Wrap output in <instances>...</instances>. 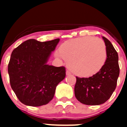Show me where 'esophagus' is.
<instances>
[{
	"mask_svg": "<svg viewBox=\"0 0 127 127\" xmlns=\"http://www.w3.org/2000/svg\"><path fill=\"white\" fill-rule=\"evenodd\" d=\"M70 74L71 73H70V72L69 71V70H66V75H67V76H69V75H70Z\"/></svg>",
	"mask_w": 127,
	"mask_h": 127,
	"instance_id": "1",
	"label": "esophagus"
}]
</instances>
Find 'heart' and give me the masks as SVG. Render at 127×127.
I'll list each match as a JSON object with an SVG mask.
<instances>
[{"instance_id":"1","label":"heart","mask_w":127,"mask_h":127,"mask_svg":"<svg viewBox=\"0 0 127 127\" xmlns=\"http://www.w3.org/2000/svg\"><path fill=\"white\" fill-rule=\"evenodd\" d=\"M55 55L64 57L74 74L90 77L99 72L104 65L107 60V50L101 39L83 37L62 44Z\"/></svg>"}]
</instances>
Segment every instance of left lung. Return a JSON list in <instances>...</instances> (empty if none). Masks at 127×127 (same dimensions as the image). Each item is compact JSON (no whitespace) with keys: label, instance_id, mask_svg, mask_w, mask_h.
Wrapping results in <instances>:
<instances>
[{"label":"left lung","instance_id":"obj_1","mask_svg":"<svg viewBox=\"0 0 127 127\" xmlns=\"http://www.w3.org/2000/svg\"><path fill=\"white\" fill-rule=\"evenodd\" d=\"M107 50V60L99 72L92 77H76L74 94L77 100L86 105L104 104L115 90L120 74L118 55L111 42L102 37Z\"/></svg>","mask_w":127,"mask_h":127}]
</instances>
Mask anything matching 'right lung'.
<instances>
[{"mask_svg": "<svg viewBox=\"0 0 127 127\" xmlns=\"http://www.w3.org/2000/svg\"><path fill=\"white\" fill-rule=\"evenodd\" d=\"M60 39L25 41L11 53L8 64L11 86L23 104L46 105L53 99L56 87L65 77V68L47 64Z\"/></svg>", "mask_w": 127, "mask_h": 127, "instance_id": "1", "label": "right lung"}]
</instances>
